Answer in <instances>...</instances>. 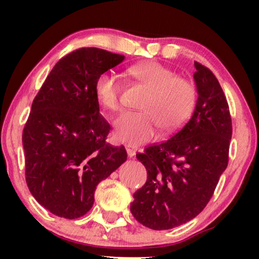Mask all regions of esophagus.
I'll use <instances>...</instances> for the list:
<instances>
[{"mask_svg": "<svg viewBox=\"0 0 259 259\" xmlns=\"http://www.w3.org/2000/svg\"><path fill=\"white\" fill-rule=\"evenodd\" d=\"M134 148H136V147H134V145L133 144H127L126 145V150H127V152H132V151H134Z\"/></svg>", "mask_w": 259, "mask_h": 259, "instance_id": "34e87169", "label": "esophagus"}]
</instances>
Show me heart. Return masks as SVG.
<instances>
[{"label": "heart", "mask_w": 259, "mask_h": 259, "mask_svg": "<svg viewBox=\"0 0 259 259\" xmlns=\"http://www.w3.org/2000/svg\"><path fill=\"white\" fill-rule=\"evenodd\" d=\"M173 105H175V102L172 100H157L153 102L154 107L159 109H169L173 107Z\"/></svg>", "instance_id": "1"}]
</instances>
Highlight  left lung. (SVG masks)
<instances>
[{"label": "left lung", "mask_w": 259, "mask_h": 259, "mask_svg": "<svg viewBox=\"0 0 259 259\" xmlns=\"http://www.w3.org/2000/svg\"><path fill=\"white\" fill-rule=\"evenodd\" d=\"M125 56L80 48L54 66L35 97L22 143L30 193L53 214L82 217L98 184L126 161L125 147L106 144L111 130L100 114L97 84Z\"/></svg>", "instance_id": "8db88e82"}]
</instances>
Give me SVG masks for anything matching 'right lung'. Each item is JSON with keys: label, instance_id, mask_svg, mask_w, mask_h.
<instances>
[{"label": "right lung", "instance_id": "add662e5", "mask_svg": "<svg viewBox=\"0 0 259 259\" xmlns=\"http://www.w3.org/2000/svg\"><path fill=\"white\" fill-rule=\"evenodd\" d=\"M197 101L190 119L175 136L138 154L147 171L131 212L140 224L168 230L200 213L229 161L232 122L229 105L210 69L194 62Z\"/></svg>", "mask_w": 259, "mask_h": 259}]
</instances>
